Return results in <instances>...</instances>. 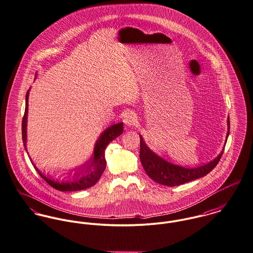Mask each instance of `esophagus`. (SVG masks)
Wrapping results in <instances>:
<instances>
[{"label":"esophagus","mask_w":253,"mask_h":253,"mask_svg":"<svg viewBox=\"0 0 253 253\" xmlns=\"http://www.w3.org/2000/svg\"><path fill=\"white\" fill-rule=\"evenodd\" d=\"M123 121H124V123L126 126L130 127V126H133L136 124L137 118L133 112H127V113H126V115L124 116Z\"/></svg>","instance_id":"esophagus-1"}]
</instances>
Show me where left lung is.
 <instances>
[{
    "instance_id": "8db88e82",
    "label": "left lung",
    "mask_w": 253,
    "mask_h": 253,
    "mask_svg": "<svg viewBox=\"0 0 253 253\" xmlns=\"http://www.w3.org/2000/svg\"><path fill=\"white\" fill-rule=\"evenodd\" d=\"M227 129L228 130H227V135L225 139V144L227 142V138L229 135V116L227 119ZM139 136H140L139 158L147 175L155 182L163 185H168V186L180 185V184H185L187 182L206 176L218 163L225 147V144H224V147L220 152V154L208 163L194 166V167H190V166L184 167L182 165L169 162L160 157L159 155H157L147 146L143 137L141 135Z\"/></svg>"
}]
</instances>
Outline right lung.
<instances>
[{
  "label": "right lung",
  "instance_id": "add662e5",
  "mask_svg": "<svg viewBox=\"0 0 253 253\" xmlns=\"http://www.w3.org/2000/svg\"><path fill=\"white\" fill-rule=\"evenodd\" d=\"M29 92L30 89L26 94V107L24 113L23 121H22V140L24 147L27 151V121H28V100H29ZM124 131L123 123H119L108 126L97 138L92 156L82 165L75 167L74 169L69 170L68 177L63 180H55L48 176L43 175L41 170L33 163L35 169L41 175V177L50 184L52 187L60 190V191H77L86 189L96 184V182L101 177L103 171L106 168V161H105V150L107 145L113 141L115 138L120 136ZM28 154V152H27ZM30 158V156H29Z\"/></svg>",
  "mask_w": 253,
  "mask_h": 253
}]
</instances>
